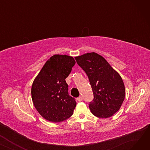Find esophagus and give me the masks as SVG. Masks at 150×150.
<instances>
[{"instance_id":"34e87169","label":"esophagus","mask_w":150,"mask_h":150,"mask_svg":"<svg viewBox=\"0 0 150 150\" xmlns=\"http://www.w3.org/2000/svg\"><path fill=\"white\" fill-rule=\"evenodd\" d=\"M77 100H78V101H83V97H82V96H80L79 97H78V98H77Z\"/></svg>"}]
</instances>
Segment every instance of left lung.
<instances>
[{
    "instance_id": "8db88e82",
    "label": "left lung",
    "mask_w": 150,
    "mask_h": 150,
    "mask_svg": "<svg viewBox=\"0 0 150 150\" xmlns=\"http://www.w3.org/2000/svg\"><path fill=\"white\" fill-rule=\"evenodd\" d=\"M88 75L93 94L89 103L91 112L99 118H108L119 111L125 97L120 75L100 54L88 53L75 58Z\"/></svg>"
}]
</instances>
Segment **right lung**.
Masks as SVG:
<instances>
[{
    "mask_svg": "<svg viewBox=\"0 0 150 150\" xmlns=\"http://www.w3.org/2000/svg\"><path fill=\"white\" fill-rule=\"evenodd\" d=\"M75 64L72 57L54 54L45 62L35 79L31 98L35 108L45 119L59 122L73 114L76 103L69 95L65 79Z\"/></svg>",
    "mask_w": 150,
    "mask_h": 150,
    "instance_id": "1",
    "label": "right lung"
}]
</instances>
